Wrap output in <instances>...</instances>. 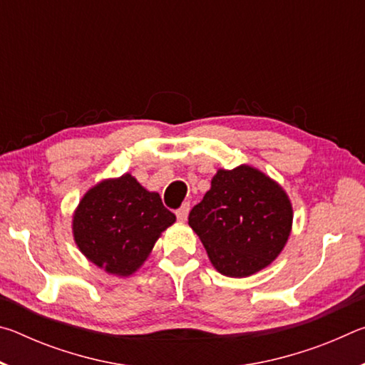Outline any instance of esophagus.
Segmentation results:
<instances>
[{
    "instance_id": "1",
    "label": "esophagus",
    "mask_w": 365,
    "mask_h": 365,
    "mask_svg": "<svg viewBox=\"0 0 365 365\" xmlns=\"http://www.w3.org/2000/svg\"><path fill=\"white\" fill-rule=\"evenodd\" d=\"M188 211H190V205L188 202H185V205L180 206V209H177L175 214H177V219L180 222H185L188 217Z\"/></svg>"
}]
</instances>
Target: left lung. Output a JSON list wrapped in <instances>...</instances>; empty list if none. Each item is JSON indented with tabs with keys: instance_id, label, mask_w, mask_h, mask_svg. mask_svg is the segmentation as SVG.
Segmentation results:
<instances>
[{
	"instance_id": "obj_1",
	"label": "left lung",
	"mask_w": 365,
	"mask_h": 365,
	"mask_svg": "<svg viewBox=\"0 0 365 365\" xmlns=\"http://www.w3.org/2000/svg\"><path fill=\"white\" fill-rule=\"evenodd\" d=\"M188 225L215 270L243 279L267 267L285 248L293 206L282 185L242 164L217 170L211 190L191 209Z\"/></svg>"
}]
</instances>
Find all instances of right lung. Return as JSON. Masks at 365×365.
I'll use <instances>...</instances> for the list:
<instances>
[{
  "label": "right lung",
  "mask_w": 365,
  "mask_h": 365,
  "mask_svg": "<svg viewBox=\"0 0 365 365\" xmlns=\"http://www.w3.org/2000/svg\"><path fill=\"white\" fill-rule=\"evenodd\" d=\"M174 222V212L164 207L159 193L123 174L86 191L72 214V233L91 264L110 275L130 277Z\"/></svg>",
  "instance_id": "1"
}]
</instances>
